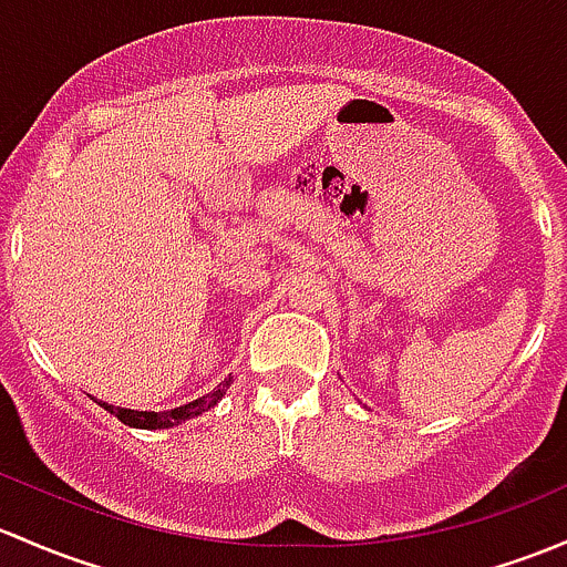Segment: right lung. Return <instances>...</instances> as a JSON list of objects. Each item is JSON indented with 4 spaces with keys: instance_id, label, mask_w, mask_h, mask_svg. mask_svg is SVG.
Segmentation results:
<instances>
[{
    "instance_id": "obj_1",
    "label": "right lung",
    "mask_w": 567,
    "mask_h": 567,
    "mask_svg": "<svg viewBox=\"0 0 567 567\" xmlns=\"http://www.w3.org/2000/svg\"><path fill=\"white\" fill-rule=\"evenodd\" d=\"M228 385H230V378L223 380V383L217 385V391L206 393V396L193 399V402L182 404V408L159 410V413H154V410L116 408V404H109V402H100V408H105L111 415H116V419L122 421V424H127V426H133V429H171V426L184 424V421L198 419V415L208 413V410H212L214 404H217L219 399L225 396V391H228Z\"/></svg>"
}]
</instances>
